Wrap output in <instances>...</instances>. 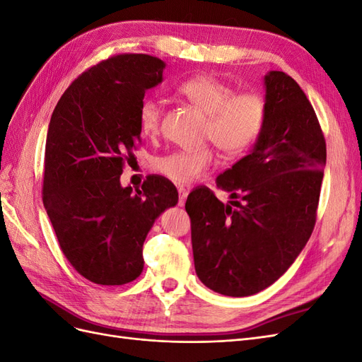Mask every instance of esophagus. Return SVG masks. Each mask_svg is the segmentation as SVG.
Returning <instances> with one entry per match:
<instances>
[{"label":"esophagus","instance_id":"esophagus-1","mask_svg":"<svg viewBox=\"0 0 362 362\" xmlns=\"http://www.w3.org/2000/svg\"><path fill=\"white\" fill-rule=\"evenodd\" d=\"M178 194H180L178 205H180V206H184V204H185V199H187L189 190H187V189H184V187H180V189H178Z\"/></svg>","mask_w":362,"mask_h":362}]
</instances>
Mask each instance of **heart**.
Wrapping results in <instances>:
<instances>
[{
    "label": "heart",
    "instance_id": "heart-1",
    "mask_svg": "<svg viewBox=\"0 0 362 362\" xmlns=\"http://www.w3.org/2000/svg\"><path fill=\"white\" fill-rule=\"evenodd\" d=\"M178 95L206 116L205 136L228 157L247 151L258 139L266 120L264 100L257 93H238L213 75H196L177 89ZM161 122V103L145 98L139 107V128L145 137H156ZM214 161L210 148L175 151L156 160L154 168L178 185H189L208 172Z\"/></svg>",
    "mask_w": 362,
    "mask_h": 362
}]
</instances>
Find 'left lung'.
I'll list each match as a JSON object with an SVG mask.
<instances>
[{
	"mask_svg": "<svg viewBox=\"0 0 362 362\" xmlns=\"http://www.w3.org/2000/svg\"><path fill=\"white\" fill-rule=\"evenodd\" d=\"M266 120L249 156L185 202L196 275L205 287L245 298L270 287L308 242L320 198L326 144L315 112L291 76L264 75Z\"/></svg>",
	"mask_w": 362,
	"mask_h": 362,
	"instance_id": "1",
	"label": "left lung"
}]
</instances>
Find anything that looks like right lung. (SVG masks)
<instances>
[{
    "label": "right lung",
    "instance_id": "obj_1",
    "mask_svg": "<svg viewBox=\"0 0 362 362\" xmlns=\"http://www.w3.org/2000/svg\"><path fill=\"white\" fill-rule=\"evenodd\" d=\"M164 63L120 54L81 74L54 108L43 161V205L72 267L100 286L144 270V243L157 217L178 204L175 185L149 177L120 185L140 141L139 107L163 81Z\"/></svg>",
    "mask_w": 362,
    "mask_h": 362
}]
</instances>
